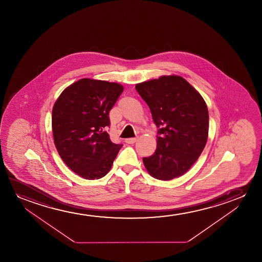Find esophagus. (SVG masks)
<instances>
[{"label":"esophagus","mask_w":262,"mask_h":262,"mask_svg":"<svg viewBox=\"0 0 262 262\" xmlns=\"http://www.w3.org/2000/svg\"><path fill=\"white\" fill-rule=\"evenodd\" d=\"M136 138H129V139H126L125 142L127 144H133L136 142Z\"/></svg>","instance_id":"1"}]
</instances>
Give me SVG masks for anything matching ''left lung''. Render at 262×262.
<instances>
[{"label":"left lung","mask_w":262,"mask_h":262,"mask_svg":"<svg viewBox=\"0 0 262 262\" xmlns=\"http://www.w3.org/2000/svg\"><path fill=\"white\" fill-rule=\"evenodd\" d=\"M158 128L154 154L143 158L154 178L169 181L183 176L197 161L208 135L207 104L197 90L180 76H162L137 84Z\"/></svg>","instance_id":"8db88e82"}]
</instances>
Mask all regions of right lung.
<instances>
[{
    "mask_svg": "<svg viewBox=\"0 0 262 262\" xmlns=\"http://www.w3.org/2000/svg\"><path fill=\"white\" fill-rule=\"evenodd\" d=\"M122 91L118 83L79 79L65 89L54 104V145L69 168L84 179L104 177L122 147L113 143L106 132L109 112Z\"/></svg>",
    "mask_w": 262,
    "mask_h": 262,
    "instance_id": "right-lung-1",
    "label": "right lung"
}]
</instances>
